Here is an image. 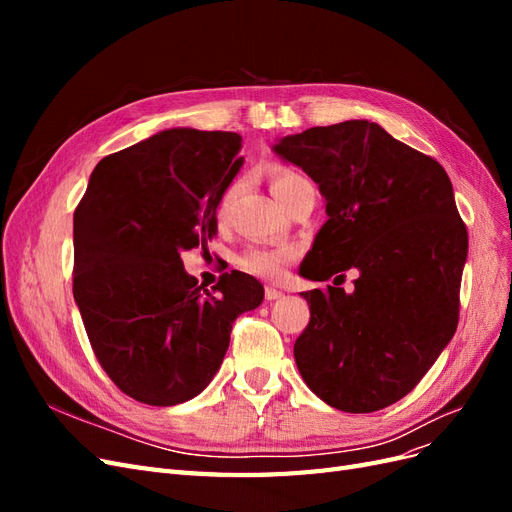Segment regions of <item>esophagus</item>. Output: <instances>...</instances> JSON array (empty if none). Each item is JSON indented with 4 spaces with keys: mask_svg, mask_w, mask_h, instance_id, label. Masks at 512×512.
Returning <instances> with one entry per match:
<instances>
[{
    "mask_svg": "<svg viewBox=\"0 0 512 512\" xmlns=\"http://www.w3.org/2000/svg\"><path fill=\"white\" fill-rule=\"evenodd\" d=\"M282 297H284L282 290H277V288H273V286H267V288H265V299H267V301H277V299H282Z\"/></svg>",
    "mask_w": 512,
    "mask_h": 512,
    "instance_id": "esophagus-1",
    "label": "esophagus"
}]
</instances>
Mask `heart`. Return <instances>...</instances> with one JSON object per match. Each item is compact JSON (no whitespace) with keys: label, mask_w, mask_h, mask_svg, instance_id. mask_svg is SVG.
Listing matches in <instances>:
<instances>
[{"label":"heart","mask_w":512,"mask_h":512,"mask_svg":"<svg viewBox=\"0 0 512 512\" xmlns=\"http://www.w3.org/2000/svg\"><path fill=\"white\" fill-rule=\"evenodd\" d=\"M303 179L299 173H294L290 168H277L273 173V192L277 194L284 190L292 181ZM294 252L290 247H267V245H254L239 256V267L247 273H252L262 280H277L282 277L288 262L292 260Z\"/></svg>","instance_id":"heart-1"}]
</instances>
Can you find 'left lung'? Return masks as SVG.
<instances>
[{"mask_svg":"<svg viewBox=\"0 0 512 512\" xmlns=\"http://www.w3.org/2000/svg\"><path fill=\"white\" fill-rule=\"evenodd\" d=\"M318 183L329 220L299 273L333 280L301 292L309 324L294 342L305 384L342 412H376L406 397L451 342L468 230L446 170L378 123L309 128L273 145ZM355 290L338 288L343 271Z\"/></svg>","mask_w":512,"mask_h":512,"instance_id":"1","label":"left lung"}]
</instances>
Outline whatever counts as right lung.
<instances>
[{"instance_id": "obj_1", "label": "right lung", "mask_w": 512, "mask_h": 512, "mask_svg": "<svg viewBox=\"0 0 512 512\" xmlns=\"http://www.w3.org/2000/svg\"><path fill=\"white\" fill-rule=\"evenodd\" d=\"M241 136L170 128L98 162L74 211V301L119 389L177 406L207 389L232 322L265 288L230 271L209 292L181 254L218 232L220 200L243 166Z\"/></svg>"}]
</instances>
